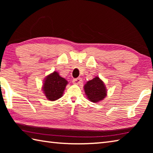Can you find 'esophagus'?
I'll list each match as a JSON object with an SVG mask.
<instances>
[{
  "mask_svg": "<svg viewBox=\"0 0 153 153\" xmlns=\"http://www.w3.org/2000/svg\"><path fill=\"white\" fill-rule=\"evenodd\" d=\"M82 78H80V77H78V78H76V79H73V83L74 84H81L82 82Z\"/></svg>",
  "mask_w": 153,
  "mask_h": 153,
  "instance_id": "1",
  "label": "esophagus"
}]
</instances>
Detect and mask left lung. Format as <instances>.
Instances as JSON below:
<instances>
[{
	"instance_id": "1",
	"label": "left lung",
	"mask_w": 153,
	"mask_h": 153,
	"mask_svg": "<svg viewBox=\"0 0 153 153\" xmlns=\"http://www.w3.org/2000/svg\"><path fill=\"white\" fill-rule=\"evenodd\" d=\"M84 91L88 98L93 102H99L107 96V89L104 83L98 77H94L85 84Z\"/></svg>"
}]
</instances>
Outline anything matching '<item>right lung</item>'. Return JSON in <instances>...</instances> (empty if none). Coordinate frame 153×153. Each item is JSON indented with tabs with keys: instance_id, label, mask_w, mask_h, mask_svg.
<instances>
[{
	"instance_id": "right-lung-1",
	"label": "right lung",
	"mask_w": 153,
	"mask_h": 153,
	"mask_svg": "<svg viewBox=\"0 0 153 153\" xmlns=\"http://www.w3.org/2000/svg\"><path fill=\"white\" fill-rule=\"evenodd\" d=\"M67 83V80L59 76V73L54 71L45 78L42 90L46 98L54 101L63 96Z\"/></svg>"
}]
</instances>
